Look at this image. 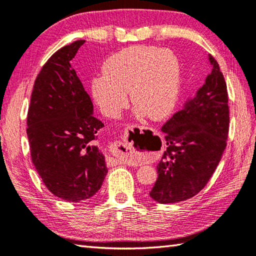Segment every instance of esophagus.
Returning a JSON list of instances; mask_svg holds the SVG:
<instances>
[{"instance_id":"1","label":"esophagus","mask_w":256,"mask_h":256,"mask_svg":"<svg viewBox=\"0 0 256 256\" xmlns=\"http://www.w3.org/2000/svg\"><path fill=\"white\" fill-rule=\"evenodd\" d=\"M141 128H144L141 126ZM110 152L112 154V162H136V159L140 158L142 154H144L146 151V146L144 142H140L138 144H128V141L118 140L114 141V144L110 146Z\"/></svg>"}]
</instances>
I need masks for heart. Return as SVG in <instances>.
Segmentation results:
<instances>
[{
  "mask_svg": "<svg viewBox=\"0 0 256 256\" xmlns=\"http://www.w3.org/2000/svg\"><path fill=\"white\" fill-rule=\"evenodd\" d=\"M180 63L168 50L132 46L106 60L102 76L92 81V94L102 112L116 118L128 102L150 118L162 120L174 108L180 90Z\"/></svg>",
  "mask_w": 256,
  "mask_h": 256,
  "instance_id": "obj_1",
  "label": "heart"
}]
</instances>
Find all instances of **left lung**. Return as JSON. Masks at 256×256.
Wrapping results in <instances>:
<instances>
[{
	"label": "left lung",
	"instance_id": "obj_1",
	"mask_svg": "<svg viewBox=\"0 0 256 256\" xmlns=\"http://www.w3.org/2000/svg\"><path fill=\"white\" fill-rule=\"evenodd\" d=\"M209 60L212 71L206 84L162 128L167 149L149 194L164 204L185 201L202 190L227 146V84L218 62L211 55Z\"/></svg>",
	"mask_w": 256,
	"mask_h": 256
}]
</instances>
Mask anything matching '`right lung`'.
Segmentation results:
<instances>
[{"label":"right lung","instance_id":"1","mask_svg":"<svg viewBox=\"0 0 256 256\" xmlns=\"http://www.w3.org/2000/svg\"><path fill=\"white\" fill-rule=\"evenodd\" d=\"M84 42L62 47L44 64L27 115L34 166L47 190L68 202L94 196L107 174L105 157L94 144L104 124L92 115V99L70 63Z\"/></svg>","mask_w":256,"mask_h":256}]
</instances>
